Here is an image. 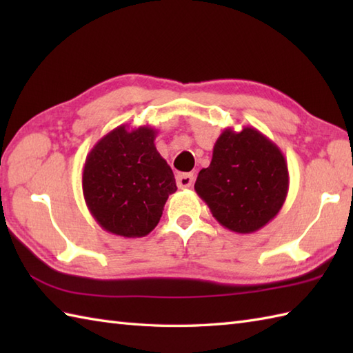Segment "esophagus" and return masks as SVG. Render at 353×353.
<instances>
[{"mask_svg":"<svg viewBox=\"0 0 353 353\" xmlns=\"http://www.w3.org/2000/svg\"><path fill=\"white\" fill-rule=\"evenodd\" d=\"M176 182L181 190L190 188V186L194 183V174H191V172H182V174H177Z\"/></svg>","mask_w":353,"mask_h":353,"instance_id":"34e87169","label":"esophagus"}]
</instances>
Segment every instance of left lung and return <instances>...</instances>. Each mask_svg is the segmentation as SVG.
<instances>
[{"mask_svg": "<svg viewBox=\"0 0 353 353\" xmlns=\"http://www.w3.org/2000/svg\"><path fill=\"white\" fill-rule=\"evenodd\" d=\"M288 165L281 148L254 127H228L194 190L223 228L253 234L279 214L288 194Z\"/></svg>", "mask_w": 353, "mask_h": 353, "instance_id": "left-lung-1", "label": "left lung"}]
</instances>
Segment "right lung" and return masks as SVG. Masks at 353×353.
<instances>
[{
  "label": "right lung",
  "mask_w": 353,
  "mask_h": 353,
  "mask_svg": "<svg viewBox=\"0 0 353 353\" xmlns=\"http://www.w3.org/2000/svg\"><path fill=\"white\" fill-rule=\"evenodd\" d=\"M150 125L115 127L88 153L81 174L89 212L101 229L124 238L148 235L177 191Z\"/></svg>",
  "instance_id": "1"
}]
</instances>
